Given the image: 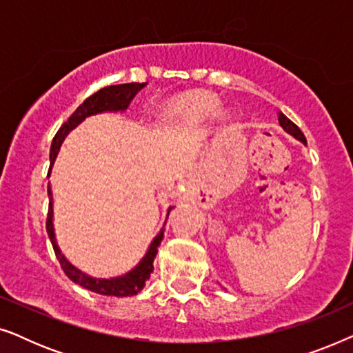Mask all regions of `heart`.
Segmentation results:
<instances>
[{"instance_id":"heart-1","label":"heart","mask_w":353,"mask_h":353,"mask_svg":"<svg viewBox=\"0 0 353 353\" xmlns=\"http://www.w3.org/2000/svg\"><path fill=\"white\" fill-rule=\"evenodd\" d=\"M220 101L212 94L192 93L168 104L167 112L178 119H201L212 115L219 109Z\"/></svg>"}]
</instances>
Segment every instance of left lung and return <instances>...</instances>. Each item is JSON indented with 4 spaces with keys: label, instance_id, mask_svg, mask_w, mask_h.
<instances>
[{
    "label": "left lung",
    "instance_id": "8db88e82",
    "mask_svg": "<svg viewBox=\"0 0 353 353\" xmlns=\"http://www.w3.org/2000/svg\"><path fill=\"white\" fill-rule=\"evenodd\" d=\"M278 122H279V125H281V128L284 130V132L289 133L291 137L296 138L297 141H301L302 144H305L307 146V139H305V137H303V133L299 130L297 125L292 123L291 120H289L283 112H278Z\"/></svg>",
    "mask_w": 353,
    "mask_h": 353
}]
</instances>
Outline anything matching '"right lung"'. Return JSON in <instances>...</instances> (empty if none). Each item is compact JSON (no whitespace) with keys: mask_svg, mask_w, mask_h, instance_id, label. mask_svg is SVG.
I'll return each mask as SVG.
<instances>
[{"mask_svg":"<svg viewBox=\"0 0 353 353\" xmlns=\"http://www.w3.org/2000/svg\"><path fill=\"white\" fill-rule=\"evenodd\" d=\"M146 83H123V85H114L108 86V88L99 90L98 93L90 96L88 99H85L79 108L75 109V112L70 115L69 120L62 125L59 132L56 133L54 139L51 143V151H50V161L51 167L50 172H48V176H51V168L54 165L57 154H59V149L64 143L72 130H75L79 125L83 122L85 119L91 117V115H98L104 112H125L128 108V104L132 103L134 94L138 93L139 90H143ZM48 197H50V209H48V221H46V231L48 236H50L52 249H54L56 257L59 260L62 270L75 284H80L81 288L88 289L91 292L103 294V296H114V297H128L138 294L141 289L146 286V281L151 276L154 270V259L157 255V249L161 245L163 239V231H165V223L161 228V231L154 236V239L149 244L146 254L143 255V259L134 265V267L130 270V272L120 274V276L114 278H94L91 274L81 272L72 265L69 260L65 259V255L61 252L59 244L56 241V233H54V210H52V191H51V183H48ZM175 209V205H170L167 209V219L170 215V210Z\"/></svg>","mask_w":353,"mask_h":353,"instance_id":"right-lung-1","label":"right lung"}]
</instances>
